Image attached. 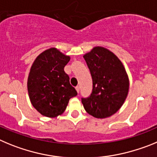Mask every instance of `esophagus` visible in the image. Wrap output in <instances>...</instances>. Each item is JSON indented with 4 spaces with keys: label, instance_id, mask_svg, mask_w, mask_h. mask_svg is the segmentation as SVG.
Instances as JSON below:
<instances>
[{
    "label": "esophagus",
    "instance_id": "1",
    "mask_svg": "<svg viewBox=\"0 0 157 157\" xmlns=\"http://www.w3.org/2000/svg\"><path fill=\"white\" fill-rule=\"evenodd\" d=\"M76 90H77V93L80 92V87H79V86H77V87H76Z\"/></svg>",
    "mask_w": 157,
    "mask_h": 157
}]
</instances>
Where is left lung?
Returning <instances> with one entry per match:
<instances>
[{"instance_id":"8db88e82","label":"left lung","mask_w":157,"mask_h":157,"mask_svg":"<svg viewBox=\"0 0 157 157\" xmlns=\"http://www.w3.org/2000/svg\"><path fill=\"white\" fill-rule=\"evenodd\" d=\"M92 77L91 95L82 98L86 112L106 118L121 109L128 96L129 80L120 59L108 49L94 47L84 56Z\"/></svg>"}]
</instances>
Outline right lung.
I'll list each match as a JSON object with an SVG mask.
<instances>
[{"label": "right lung", "instance_id": "obj_1", "mask_svg": "<svg viewBox=\"0 0 157 157\" xmlns=\"http://www.w3.org/2000/svg\"><path fill=\"white\" fill-rule=\"evenodd\" d=\"M70 59V56L52 48L39 55L31 66L28 93L33 106L41 115L47 117L61 115L69 100L77 94L64 71Z\"/></svg>", "mask_w": 157, "mask_h": 157}]
</instances>
